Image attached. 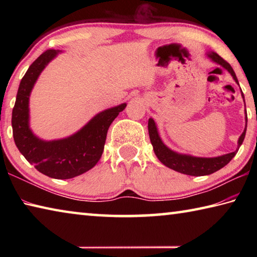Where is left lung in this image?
Instances as JSON below:
<instances>
[{"label":"left lung","instance_id":"1","mask_svg":"<svg viewBox=\"0 0 257 257\" xmlns=\"http://www.w3.org/2000/svg\"><path fill=\"white\" fill-rule=\"evenodd\" d=\"M208 56L214 61V62L219 63L220 66H222L224 69L231 73L233 79L236 80L238 84L236 73H234L233 69L231 66L227 62V61L223 60L219 54L216 53H208ZM243 97V94H242ZM246 128H247V114H246ZM246 128L241 134V136L239 137L238 141V147L242 144L243 138H245L246 135ZM149 134H150V139L152 145H153V149L158 159L162 162L165 167L172 169V170L178 171L180 173H184V175L188 176H206L211 175V173L215 172L220 169H222L224 165H227L230 161L232 160L234 155L237 154V151L232 152V153L225 154L222 156H217V158H195V156L190 155H182L178 154L176 152L171 151L165 146L158 134V129H156V125L153 119L149 120Z\"/></svg>","mask_w":257,"mask_h":257}]
</instances>
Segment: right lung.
Segmentation results:
<instances>
[{"label":"right lung","instance_id":"right-lung-1","mask_svg":"<svg viewBox=\"0 0 257 257\" xmlns=\"http://www.w3.org/2000/svg\"><path fill=\"white\" fill-rule=\"evenodd\" d=\"M56 54L55 50H46L34 61L21 79L12 110V130L20 153L38 171L54 179H70L90 170L98 162L108 127L127 104L98 113L71 137L44 142L34 136L28 125L29 95L40 73Z\"/></svg>","mask_w":257,"mask_h":257}]
</instances>
